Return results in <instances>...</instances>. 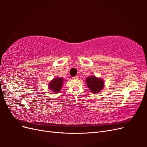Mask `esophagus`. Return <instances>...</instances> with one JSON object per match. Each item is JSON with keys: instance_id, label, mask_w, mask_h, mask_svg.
Here are the masks:
<instances>
[{"instance_id": "34e87169", "label": "esophagus", "mask_w": 147, "mask_h": 147, "mask_svg": "<svg viewBox=\"0 0 147 147\" xmlns=\"http://www.w3.org/2000/svg\"><path fill=\"white\" fill-rule=\"evenodd\" d=\"M78 78V77L77 76V75H76V76L72 77V79H74V80H77Z\"/></svg>"}]
</instances>
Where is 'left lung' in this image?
I'll return each mask as SVG.
<instances>
[{"label": "left lung", "instance_id": "8db88e82", "mask_svg": "<svg viewBox=\"0 0 147 147\" xmlns=\"http://www.w3.org/2000/svg\"><path fill=\"white\" fill-rule=\"evenodd\" d=\"M87 86L93 94H98L104 87L103 79L95 76H89L86 78Z\"/></svg>", "mask_w": 147, "mask_h": 147}]
</instances>
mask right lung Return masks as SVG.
<instances>
[{
    "label": "right lung",
    "instance_id": "add662e5",
    "mask_svg": "<svg viewBox=\"0 0 147 147\" xmlns=\"http://www.w3.org/2000/svg\"><path fill=\"white\" fill-rule=\"evenodd\" d=\"M64 79L62 77H57L53 78L48 83V88L53 92H59L63 84Z\"/></svg>",
    "mask_w": 147,
    "mask_h": 147
}]
</instances>
